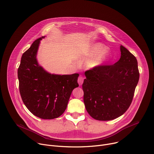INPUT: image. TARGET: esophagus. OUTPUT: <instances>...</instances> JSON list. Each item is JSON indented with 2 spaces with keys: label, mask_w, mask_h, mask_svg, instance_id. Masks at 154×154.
I'll list each match as a JSON object with an SVG mask.
<instances>
[{
  "label": "esophagus",
  "mask_w": 154,
  "mask_h": 154,
  "mask_svg": "<svg viewBox=\"0 0 154 154\" xmlns=\"http://www.w3.org/2000/svg\"><path fill=\"white\" fill-rule=\"evenodd\" d=\"M83 80H84V78H83V77H82V76H80V77H79V78H78L77 82H78V83H79V84L80 85H82V83H83Z\"/></svg>",
  "instance_id": "obj_1"
}]
</instances>
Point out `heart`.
<instances>
[{"mask_svg":"<svg viewBox=\"0 0 154 154\" xmlns=\"http://www.w3.org/2000/svg\"><path fill=\"white\" fill-rule=\"evenodd\" d=\"M105 49V46L101 43H96L93 45L88 55L90 57L96 55L88 62V66L91 68H96L107 61L110 57V54L108 51Z\"/></svg>","mask_w":154,"mask_h":154,"instance_id":"obj_1","label":"heart"}]
</instances>
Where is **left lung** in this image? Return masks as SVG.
I'll return each mask as SVG.
<instances>
[{"instance_id":"left-lung-1","label":"left lung","mask_w":154,"mask_h":154,"mask_svg":"<svg viewBox=\"0 0 154 154\" xmlns=\"http://www.w3.org/2000/svg\"><path fill=\"white\" fill-rule=\"evenodd\" d=\"M121 56L114 64L100 65L85 71L82 85L87 112L99 121L122 115L132 102L140 73L136 57L121 46Z\"/></svg>"}]
</instances>
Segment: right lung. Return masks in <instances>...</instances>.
<instances>
[{"mask_svg":"<svg viewBox=\"0 0 154 154\" xmlns=\"http://www.w3.org/2000/svg\"><path fill=\"white\" fill-rule=\"evenodd\" d=\"M41 38L22 55L17 69L19 88L24 103L35 116L52 119L65 111L72 90L79 86V74L55 75L38 65L36 55Z\"/></svg>","mask_w":154,"mask_h":154,"instance_id":"1","label":"right lung"}]
</instances>
